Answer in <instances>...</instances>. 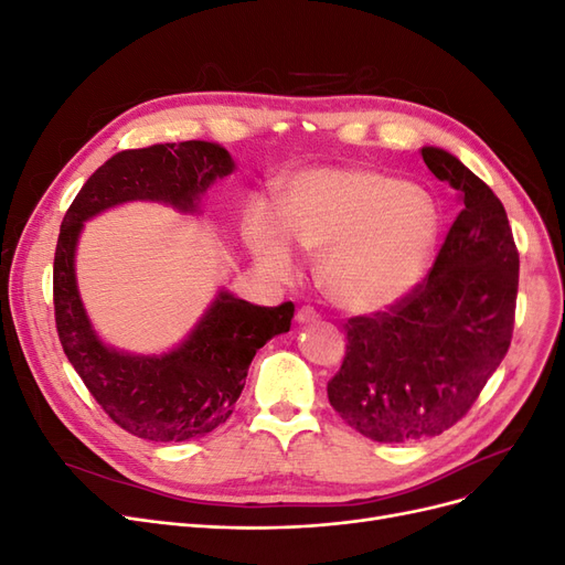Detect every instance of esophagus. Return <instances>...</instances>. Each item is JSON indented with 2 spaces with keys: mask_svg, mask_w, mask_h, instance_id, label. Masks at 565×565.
Segmentation results:
<instances>
[{
  "mask_svg": "<svg viewBox=\"0 0 565 565\" xmlns=\"http://www.w3.org/2000/svg\"><path fill=\"white\" fill-rule=\"evenodd\" d=\"M320 318V313L313 309V306H301L297 311V320L299 322H316Z\"/></svg>",
  "mask_w": 565,
  "mask_h": 565,
  "instance_id": "1",
  "label": "esophagus"
}]
</instances>
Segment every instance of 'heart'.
<instances>
[{
  "instance_id": "heart-1",
  "label": "heart",
  "mask_w": 565,
  "mask_h": 565,
  "mask_svg": "<svg viewBox=\"0 0 565 565\" xmlns=\"http://www.w3.org/2000/svg\"><path fill=\"white\" fill-rule=\"evenodd\" d=\"M431 195L370 169H311L292 179L282 224L262 214L249 224L256 256L278 276L295 268L287 235L322 252L320 280L349 311H377L413 289L436 243Z\"/></svg>"
}]
</instances>
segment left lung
Here are the masks:
<instances>
[{
	"mask_svg": "<svg viewBox=\"0 0 565 565\" xmlns=\"http://www.w3.org/2000/svg\"><path fill=\"white\" fill-rule=\"evenodd\" d=\"M461 210L426 278L386 311L344 324L330 405L380 443L434 438L465 417L514 334L519 249L500 198L450 152L422 148Z\"/></svg>",
	"mask_w": 565,
	"mask_h": 565,
	"instance_id": "left-lung-1",
	"label": "left lung"
}]
</instances>
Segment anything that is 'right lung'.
<instances>
[{
    "label": "right lung",
    "instance_id": "1",
    "mask_svg": "<svg viewBox=\"0 0 565 565\" xmlns=\"http://www.w3.org/2000/svg\"><path fill=\"white\" fill-rule=\"evenodd\" d=\"M233 172L228 150L207 141L119 150L100 164L67 207L54 256V316L61 347L104 413L131 436L179 443L224 424L245 388L254 353L289 332L295 303L256 306L221 292L183 344L160 358L104 347L82 309L75 245L89 216L127 200H160L195 210L216 177Z\"/></svg>",
    "mask_w": 565,
    "mask_h": 565
}]
</instances>
